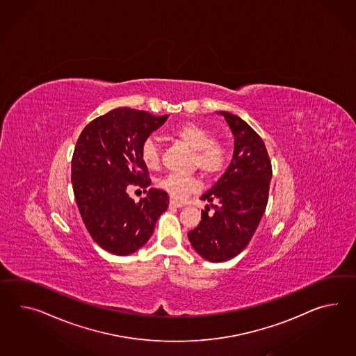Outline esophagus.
<instances>
[{
  "instance_id": "esophagus-1",
  "label": "esophagus",
  "mask_w": 356,
  "mask_h": 356,
  "mask_svg": "<svg viewBox=\"0 0 356 356\" xmlns=\"http://www.w3.org/2000/svg\"><path fill=\"white\" fill-rule=\"evenodd\" d=\"M182 203H179V202H176V200H170V207H175V209H181Z\"/></svg>"
}]
</instances>
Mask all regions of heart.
Here are the masks:
<instances>
[{
	"instance_id": "b5f03b06",
	"label": "heart",
	"mask_w": 356,
	"mask_h": 356,
	"mask_svg": "<svg viewBox=\"0 0 356 356\" xmlns=\"http://www.w3.org/2000/svg\"><path fill=\"white\" fill-rule=\"evenodd\" d=\"M171 136L194 152L193 163L202 174L213 176L225 165V147L213 140L212 132L207 127L195 122H186L174 129ZM140 154L149 170H156L161 165V154L156 140L150 138L145 140L140 149ZM158 186L175 200H182L189 193L197 189L198 181L191 176L171 174L159 180Z\"/></svg>"
}]
</instances>
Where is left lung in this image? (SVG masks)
<instances>
[{
    "label": "left lung",
    "mask_w": 356,
    "mask_h": 356,
    "mask_svg": "<svg viewBox=\"0 0 356 356\" xmlns=\"http://www.w3.org/2000/svg\"><path fill=\"white\" fill-rule=\"evenodd\" d=\"M217 114L224 115L234 136L233 158L225 174L200 197L209 202L214 215L208 216L207 204L200 225L188 233L193 248L211 262L230 260L247 247L266 209L273 175L257 132L238 115Z\"/></svg>",
    "instance_id": "left-lung-1"
}]
</instances>
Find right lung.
Segmentation results:
<instances>
[{
    "label": "right lung",
    "mask_w": 356,
    "mask_h": 356,
    "mask_svg": "<svg viewBox=\"0 0 356 356\" xmlns=\"http://www.w3.org/2000/svg\"><path fill=\"white\" fill-rule=\"evenodd\" d=\"M167 118L117 108L79 135L72 158L74 198L91 238L105 251L127 256L140 250L168 207L163 191L150 189L138 203L129 195L134 188L150 185L140 149Z\"/></svg>",
    "instance_id": "right-lung-1"
}]
</instances>
